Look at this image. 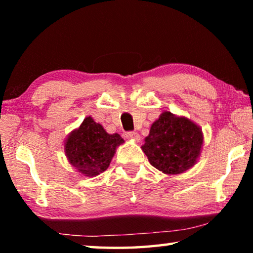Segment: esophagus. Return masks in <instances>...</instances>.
<instances>
[{
  "instance_id": "34e87169",
  "label": "esophagus",
  "mask_w": 253,
  "mask_h": 253,
  "mask_svg": "<svg viewBox=\"0 0 253 253\" xmlns=\"http://www.w3.org/2000/svg\"><path fill=\"white\" fill-rule=\"evenodd\" d=\"M125 136H126V138L127 139H131V140H136V142H138L139 140V135L137 134L136 131H127L126 134H125Z\"/></svg>"
}]
</instances>
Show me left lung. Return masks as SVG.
<instances>
[{"instance_id":"obj_1","label":"left lung","mask_w":253,"mask_h":253,"mask_svg":"<svg viewBox=\"0 0 253 253\" xmlns=\"http://www.w3.org/2000/svg\"><path fill=\"white\" fill-rule=\"evenodd\" d=\"M202 144V131L194 123L166 111L152 125L142 148L154 168L179 174L195 164Z\"/></svg>"}]
</instances>
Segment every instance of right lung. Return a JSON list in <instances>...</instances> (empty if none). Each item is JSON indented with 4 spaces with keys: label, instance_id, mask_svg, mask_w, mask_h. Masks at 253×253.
Returning a JSON list of instances; mask_svg holds the SVG:
<instances>
[{
    "label": "right lung",
    "instance_id": "obj_1",
    "mask_svg": "<svg viewBox=\"0 0 253 253\" xmlns=\"http://www.w3.org/2000/svg\"><path fill=\"white\" fill-rule=\"evenodd\" d=\"M123 142L118 134H108L100 124L87 117L68 137L66 154L78 172L85 176H96L108 169L116 147Z\"/></svg>",
    "mask_w": 253,
    "mask_h": 253
}]
</instances>
